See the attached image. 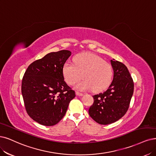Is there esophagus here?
I'll return each mask as SVG.
<instances>
[{
    "instance_id": "1",
    "label": "esophagus",
    "mask_w": 156,
    "mask_h": 156,
    "mask_svg": "<svg viewBox=\"0 0 156 156\" xmlns=\"http://www.w3.org/2000/svg\"><path fill=\"white\" fill-rule=\"evenodd\" d=\"M76 96H82L83 95V93H79V92H76Z\"/></svg>"
}]
</instances>
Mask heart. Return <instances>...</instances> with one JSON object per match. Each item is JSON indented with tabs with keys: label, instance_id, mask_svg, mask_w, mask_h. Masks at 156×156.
Here are the masks:
<instances>
[{
	"label": "heart",
	"instance_id": "obj_1",
	"mask_svg": "<svg viewBox=\"0 0 156 156\" xmlns=\"http://www.w3.org/2000/svg\"><path fill=\"white\" fill-rule=\"evenodd\" d=\"M74 63L67 61L63 66L62 71L66 82L73 85L82 78L75 88L85 91L93 89L94 92L105 89L111 84L113 70L108 63L94 54L86 53L74 57Z\"/></svg>",
	"mask_w": 156,
	"mask_h": 156
}]
</instances>
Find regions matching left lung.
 <instances>
[{
	"label": "left lung",
	"mask_w": 156,
	"mask_h": 156,
	"mask_svg": "<svg viewBox=\"0 0 156 156\" xmlns=\"http://www.w3.org/2000/svg\"><path fill=\"white\" fill-rule=\"evenodd\" d=\"M114 77L108 89L93 96L94 103L89 114L96 122L108 125L122 118L128 111L134 93V82L130 73L123 63L111 60Z\"/></svg>",
	"instance_id": "left-lung-1"
}]
</instances>
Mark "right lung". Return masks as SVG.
<instances>
[{
  "mask_svg": "<svg viewBox=\"0 0 156 156\" xmlns=\"http://www.w3.org/2000/svg\"><path fill=\"white\" fill-rule=\"evenodd\" d=\"M71 55L68 50L48 53L31 63L23 76L22 94L26 110L40 124H57L76 96L74 90L64 81L62 71Z\"/></svg>",
  "mask_w": 156,
  "mask_h": 156,
  "instance_id": "obj_1",
  "label": "right lung"
}]
</instances>
